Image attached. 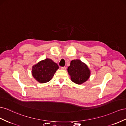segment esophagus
<instances>
[{
	"label": "esophagus",
	"mask_w": 126,
	"mask_h": 126,
	"mask_svg": "<svg viewBox=\"0 0 126 126\" xmlns=\"http://www.w3.org/2000/svg\"><path fill=\"white\" fill-rule=\"evenodd\" d=\"M66 67H65V66H64V67H61V69H62V70H66Z\"/></svg>",
	"instance_id": "esophagus-1"
}]
</instances>
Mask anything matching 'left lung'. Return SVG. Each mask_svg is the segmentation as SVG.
I'll return each mask as SVG.
<instances>
[{"instance_id":"8db88e82","label":"left lung","mask_w":126,"mask_h":126,"mask_svg":"<svg viewBox=\"0 0 126 126\" xmlns=\"http://www.w3.org/2000/svg\"><path fill=\"white\" fill-rule=\"evenodd\" d=\"M67 71L72 81L78 84H82L87 81L91 73L88 66L80 60L71 61Z\"/></svg>"}]
</instances>
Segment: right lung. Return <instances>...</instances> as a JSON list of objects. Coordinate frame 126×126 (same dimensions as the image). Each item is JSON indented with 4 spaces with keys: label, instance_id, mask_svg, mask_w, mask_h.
<instances>
[{
    "label": "right lung",
    "instance_id": "1",
    "mask_svg": "<svg viewBox=\"0 0 126 126\" xmlns=\"http://www.w3.org/2000/svg\"><path fill=\"white\" fill-rule=\"evenodd\" d=\"M59 68L58 65L51 59H46L33 66L32 73L36 81L44 83L52 80Z\"/></svg>",
    "mask_w": 126,
    "mask_h": 126
}]
</instances>
